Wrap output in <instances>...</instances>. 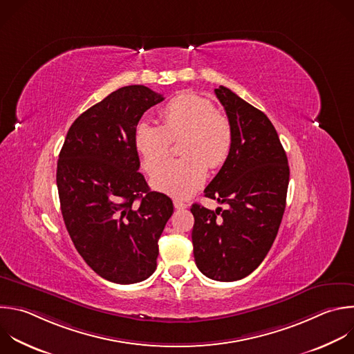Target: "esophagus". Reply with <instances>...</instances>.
Returning <instances> with one entry per match:
<instances>
[{
    "label": "esophagus",
    "mask_w": 354,
    "mask_h": 354,
    "mask_svg": "<svg viewBox=\"0 0 354 354\" xmlns=\"http://www.w3.org/2000/svg\"><path fill=\"white\" fill-rule=\"evenodd\" d=\"M174 207H175L176 209H185V208H187V204L183 203V201H180V200H174Z\"/></svg>",
    "instance_id": "esophagus-1"
}]
</instances>
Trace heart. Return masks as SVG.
Masks as SVG:
<instances>
[{
  "mask_svg": "<svg viewBox=\"0 0 354 354\" xmlns=\"http://www.w3.org/2000/svg\"><path fill=\"white\" fill-rule=\"evenodd\" d=\"M161 125L142 120L133 129V145L147 172H153L170 153L172 141L183 138L184 157L160 167L151 176L156 190L174 197H190L205 182L207 165L219 168L227 160L233 132L227 118L215 104L194 93H182L161 109Z\"/></svg>",
  "mask_w": 354,
  "mask_h": 354,
  "instance_id": "obj_1",
  "label": "heart"
}]
</instances>
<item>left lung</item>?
I'll return each mask as SVG.
<instances>
[{"label":"left lung","mask_w":354,"mask_h":354,"mask_svg":"<svg viewBox=\"0 0 354 354\" xmlns=\"http://www.w3.org/2000/svg\"><path fill=\"white\" fill-rule=\"evenodd\" d=\"M233 132L232 150L204 190L226 203H197L192 230L197 268L209 279L232 282L250 275L270 252L283 216L289 185L286 153L268 116L225 86L215 88Z\"/></svg>","instance_id":"left-lung-1"}]
</instances>
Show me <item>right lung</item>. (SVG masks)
<instances>
[{"instance_id":"obj_1","label":"right lung","mask_w":354,"mask_h":354,"mask_svg":"<svg viewBox=\"0 0 354 354\" xmlns=\"http://www.w3.org/2000/svg\"><path fill=\"white\" fill-rule=\"evenodd\" d=\"M162 100L142 84L112 91L76 118L59 153L57 186L69 236L87 266L113 283H138L156 271L158 239L174 212L172 200L151 192L139 172L133 145L136 124Z\"/></svg>"}]
</instances>
